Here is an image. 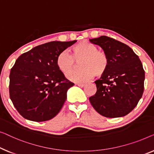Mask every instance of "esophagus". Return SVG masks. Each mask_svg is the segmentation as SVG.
I'll list each match as a JSON object with an SVG mask.
<instances>
[{"mask_svg": "<svg viewBox=\"0 0 154 154\" xmlns=\"http://www.w3.org/2000/svg\"><path fill=\"white\" fill-rule=\"evenodd\" d=\"M76 85H77L78 86H79V87L82 88V87H84V86H85V84H82V83H77V84H76Z\"/></svg>", "mask_w": 154, "mask_h": 154, "instance_id": "1", "label": "esophagus"}]
</instances>
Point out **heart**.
<instances>
[{
	"mask_svg": "<svg viewBox=\"0 0 154 154\" xmlns=\"http://www.w3.org/2000/svg\"><path fill=\"white\" fill-rule=\"evenodd\" d=\"M79 62L80 70L68 73L66 77L71 81L85 82L96 76H101L109 66V59L103 51L98 50L96 45L86 41L78 43L73 47L72 56L64 50L58 54L56 64L63 73L69 72L75 66V61Z\"/></svg>",
	"mask_w": 154,
	"mask_h": 154,
	"instance_id": "heart-1",
	"label": "heart"
}]
</instances>
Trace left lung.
I'll list each match as a JSON object with an SVG mask.
<instances>
[{"mask_svg":"<svg viewBox=\"0 0 154 154\" xmlns=\"http://www.w3.org/2000/svg\"><path fill=\"white\" fill-rule=\"evenodd\" d=\"M103 49L109 59L106 72L96 80L97 91L89 98L100 114L108 118L127 115L144 92L145 73L141 60L131 47L107 36L90 39Z\"/></svg>","mask_w":154,"mask_h":154,"instance_id":"obj_1","label":"left lung"}]
</instances>
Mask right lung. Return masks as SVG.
I'll return each mask as SVG.
<instances>
[{
    "label": "right lung",
    "instance_id": "obj_1",
    "mask_svg": "<svg viewBox=\"0 0 154 154\" xmlns=\"http://www.w3.org/2000/svg\"><path fill=\"white\" fill-rule=\"evenodd\" d=\"M76 42L52 41L38 45L17 58L10 70V97L26 119L41 122L57 114L74 86L56 64L58 54Z\"/></svg>",
    "mask_w": 154,
    "mask_h": 154
}]
</instances>
